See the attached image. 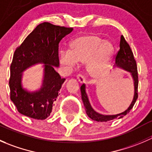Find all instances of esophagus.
<instances>
[{
  "label": "esophagus",
  "instance_id": "obj_1",
  "mask_svg": "<svg viewBox=\"0 0 152 152\" xmlns=\"http://www.w3.org/2000/svg\"><path fill=\"white\" fill-rule=\"evenodd\" d=\"M77 79H78V81L80 82V83H84L85 81V77H84V76L82 74H78L77 75Z\"/></svg>",
  "mask_w": 152,
  "mask_h": 152
}]
</instances>
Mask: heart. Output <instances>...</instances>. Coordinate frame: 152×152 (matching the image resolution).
Masks as SVG:
<instances>
[{"label": "heart", "mask_w": 152, "mask_h": 152, "mask_svg": "<svg viewBox=\"0 0 152 152\" xmlns=\"http://www.w3.org/2000/svg\"><path fill=\"white\" fill-rule=\"evenodd\" d=\"M113 53L114 47L110 41L94 35H85L70 42L69 51L60 52L59 62L68 68H73L76 62H87V73L91 77L99 78L108 68Z\"/></svg>", "instance_id": "obj_1"}]
</instances>
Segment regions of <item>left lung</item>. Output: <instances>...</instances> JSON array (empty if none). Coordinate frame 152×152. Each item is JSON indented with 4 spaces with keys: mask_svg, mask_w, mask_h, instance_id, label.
Returning <instances> with one entry per match:
<instances>
[{
    "mask_svg": "<svg viewBox=\"0 0 152 152\" xmlns=\"http://www.w3.org/2000/svg\"><path fill=\"white\" fill-rule=\"evenodd\" d=\"M115 66L123 70L128 71L131 73V76L132 77L133 81H134V97H133L132 102L129 107L125 111L121 113H119L117 115H102L100 113H97L93 110L91 104L89 101L88 96H87V93H86V87L85 84L81 86V93H82V99L84 105L85 107V111L89 118L93 121L99 122H107L109 121L114 120L116 118H121L124 116H125L127 113L130 112V110L132 109L133 106L135 104L136 101L137 99V87H138V75H137V64L136 61L134 58L132 51L130 48L129 45L127 43L125 38L124 37L123 35L121 37L120 41V50L118 52L115 57Z\"/></svg>",
    "mask_w": 152,
    "mask_h": 152,
    "instance_id": "8db88e82",
    "label": "left lung"
}]
</instances>
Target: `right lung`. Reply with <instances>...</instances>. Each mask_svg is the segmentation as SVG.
<instances>
[{
	"label": "right lung",
	"instance_id": "1",
	"mask_svg": "<svg viewBox=\"0 0 152 152\" xmlns=\"http://www.w3.org/2000/svg\"><path fill=\"white\" fill-rule=\"evenodd\" d=\"M72 31L73 28L42 23L15 50L10 66V99L20 114L37 120L50 115L65 80L54 67L59 66V43ZM37 64H44V79L39 90L31 92L22 87V72Z\"/></svg>",
	"mask_w": 152,
	"mask_h": 152
}]
</instances>
